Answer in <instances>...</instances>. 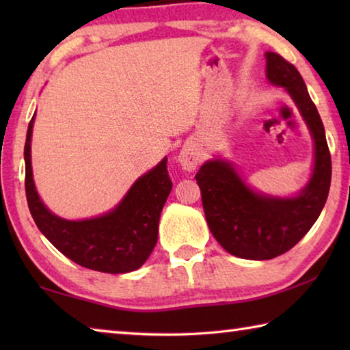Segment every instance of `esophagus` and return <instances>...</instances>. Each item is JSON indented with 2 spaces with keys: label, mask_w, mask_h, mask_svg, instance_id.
I'll return each instance as SVG.
<instances>
[{
  "label": "esophagus",
  "mask_w": 350,
  "mask_h": 350,
  "mask_svg": "<svg viewBox=\"0 0 350 350\" xmlns=\"http://www.w3.org/2000/svg\"><path fill=\"white\" fill-rule=\"evenodd\" d=\"M177 161H179L182 170L194 171L198 168V165L200 162V154L198 151V148L193 144H185L179 152Z\"/></svg>",
  "instance_id": "obj_1"
}]
</instances>
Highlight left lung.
Returning a JSON list of instances; mask_svg holds the SVG:
<instances>
[{"label": "left lung", "mask_w": 350, "mask_h": 350, "mask_svg": "<svg viewBox=\"0 0 350 350\" xmlns=\"http://www.w3.org/2000/svg\"><path fill=\"white\" fill-rule=\"evenodd\" d=\"M265 75L287 91L310 131L315 161L307 185L290 198L259 193L224 159L205 162L196 174L210 232L230 254L253 260L280 256L304 238L321 215L332 177L321 117L298 69L280 54L265 52Z\"/></svg>", "instance_id": "obj_1"}]
</instances>
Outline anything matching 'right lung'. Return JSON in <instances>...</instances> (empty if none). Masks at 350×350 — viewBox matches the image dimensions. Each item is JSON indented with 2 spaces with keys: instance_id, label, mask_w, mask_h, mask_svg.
Returning a JSON list of instances; mask_svg holds the SVG:
<instances>
[{
  "instance_id": "1",
  "label": "right lung",
  "mask_w": 350,
  "mask_h": 350,
  "mask_svg": "<svg viewBox=\"0 0 350 350\" xmlns=\"http://www.w3.org/2000/svg\"><path fill=\"white\" fill-rule=\"evenodd\" d=\"M35 114L25 145L26 198L35 224L47 241L81 267L103 273H128L145 264L156 247L159 219L173 188L167 157L140 176L111 211L91 219L69 221L52 213L33 183L31 140Z\"/></svg>"
}]
</instances>
